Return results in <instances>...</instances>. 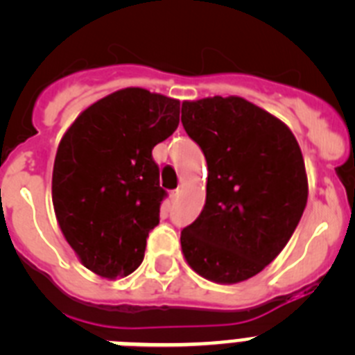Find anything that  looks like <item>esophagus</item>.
<instances>
[{
	"instance_id": "1",
	"label": "esophagus",
	"mask_w": 355,
	"mask_h": 355,
	"mask_svg": "<svg viewBox=\"0 0 355 355\" xmlns=\"http://www.w3.org/2000/svg\"><path fill=\"white\" fill-rule=\"evenodd\" d=\"M178 197H180V190H174V192H171V202H175V200H178Z\"/></svg>"
}]
</instances>
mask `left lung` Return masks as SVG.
Masks as SVG:
<instances>
[{"label": "left lung", "mask_w": 355, "mask_h": 355, "mask_svg": "<svg viewBox=\"0 0 355 355\" xmlns=\"http://www.w3.org/2000/svg\"><path fill=\"white\" fill-rule=\"evenodd\" d=\"M181 122L208 163L206 205L181 231L188 265L213 283L254 277L277 258L307 202L290 128L241 97L184 101Z\"/></svg>", "instance_id": "obj_1"}]
</instances>
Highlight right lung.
Masks as SVG:
<instances>
[{
  "label": "right lung",
  "instance_id": "obj_1",
  "mask_svg": "<svg viewBox=\"0 0 355 355\" xmlns=\"http://www.w3.org/2000/svg\"><path fill=\"white\" fill-rule=\"evenodd\" d=\"M178 124V99L124 89L89 106L60 140L51 187L56 220L94 274L126 277L142 263L167 197L153 147Z\"/></svg>",
  "mask_w": 355,
  "mask_h": 355
}]
</instances>
